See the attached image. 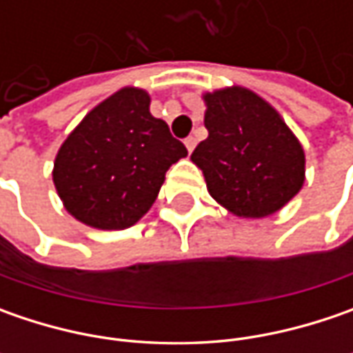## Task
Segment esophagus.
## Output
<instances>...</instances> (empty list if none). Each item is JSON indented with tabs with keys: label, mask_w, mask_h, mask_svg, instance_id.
I'll return each mask as SVG.
<instances>
[{
	"label": "esophagus",
	"mask_w": 353,
	"mask_h": 353,
	"mask_svg": "<svg viewBox=\"0 0 353 353\" xmlns=\"http://www.w3.org/2000/svg\"><path fill=\"white\" fill-rule=\"evenodd\" d=\"M184 145H186L188 153H192V151H194V147H196V139H194V137H186V139H184Z\"/></svg>",
	"instance_id": "esophagus-1"
}]
</instances>
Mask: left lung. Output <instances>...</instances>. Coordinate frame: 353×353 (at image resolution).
Returning <instances> with one entry per match:
<instances>
[{"label":"left lung","instance_id":"8db88e82","mask_svg":"<svg viewBox=\"0 0 353 353\" xmlns=\"http://www.w3.org/2000/svg\"><path fill=\"white\" fill-rule=\"evenodd\" d=\"M208 137L190 155L210 196L239 218L281 210L305 184V151L279 112L241 86L202 96Z\"/></svg>","mask_w":353,"mask_h":353}]
</instances>
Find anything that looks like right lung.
<instances>
[{"label":"right lung","instance_id":"add662e5","mask_svg":"<svg viewBox=\"0 0 353 353\" xmlns=\"http://www.w3.org/2000/svg\"><path fill=\"white\" fill-rule=\"evenodd\" d=\"M141 88L98 103L62 143L52 181L64 208L98 230H125L157 200L165 172L188 155L169 125L149 112Z\"/></svg>","mask_w":353,"mask_h":353}]
</instances>
